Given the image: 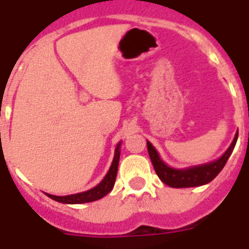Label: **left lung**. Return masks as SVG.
Returning a JSON list of instances; mask_svg holds the SVG:
<instances>
[{"label":"left lung","mask_w":249,"mask_h":249,"mask_svg":"<svg viewBox=\"0 0 249 249\" xmlns=\"http://www.w3.org/2000/svg\"><path fill=\"white\" fill-rule=\"evenodd\" d=\"M237 138H238V132L233 138V142L228 147L227 151L224 152L223 156L219 157L218 160L210 162V163L184 169H176L167 166L163 160H160L156 148L148 141H147V149H148V155L152 160V164H153V168H155L160 181L166 183L167 186L173 187V188H188V187L203 186V184L210 183L212 179H214L215 176L223 169L224 164L227 163V160L230 158L233 148L236 146Z\"/></svg>","instance_id":"obj_1"}]
</instances>
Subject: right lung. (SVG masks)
<instances>
[{"label":"right lung","mask_w":249,"mask_h":249,"mask_svg":"<svg viewBox=\"0 0 249 249\" xmlns=\"http://www.w3.org/2000/svg\"><path fill=\"white\" fill-rule=\"evenodd\" d=\"M121 142L116 147V151H114V157L112 160V164L109 167L108 172L105 176V178L102 179V182L97 184L96 187H93L92 190L86 191V192L76 193V195H70V196H53L48 195L50 198L54 199L57 202H61V203H67V204H80V203H89V202L97 201V199L105 197L107 193H109L112 191L114 186V182H116V177H117V169H118V162H120V153H121Z\"/></svg>","instance_id":"obj_1"}]
</instances>
